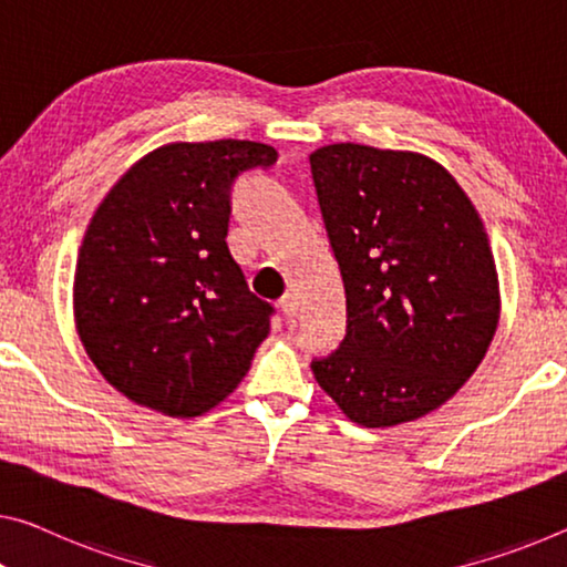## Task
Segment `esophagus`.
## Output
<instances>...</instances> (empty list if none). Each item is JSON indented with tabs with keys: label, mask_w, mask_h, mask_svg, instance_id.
I'll return each mask as SVG.
<instances>
[{
	"label": "esophagus",
	"mask_w": 567,
	"mask_h": 567,
	"mask_svg": "<svg viewBox=\"0 0 567 567\" xmlns=\"http://www.w3.org/2000/svg\"><path fill=\"white\" fill-rule=\"evenodd\" d=\"M278 307L286 313V317H296V311H299V299H296L293 293H284L281 301H278Z\"/></svg>",
	"instance_id": "34e87169"
}]
</instances>
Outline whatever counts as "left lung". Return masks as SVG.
<instances>
[{"instance_id":"8db88e82","label":"left lung","mask_w":567,"mask_h":567,"mask_svg":"<svg viewBox=\"0 0 567 567\" xmlns=\"http://www.w3.org/2000/svg\"><path fill=\"white\" fill-rule=\"evenodd\" d=\"M309 164L347 293V334L313 378L364 429L415 421L472 378L496 332L482 217L423 154L329 144Z\"/></svg>"}]
</instances>
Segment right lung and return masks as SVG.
Listing matches in <instances>:
<instances>
[{
    "label": "right lung",
    "instance_id": "add662e5",
    "mask_svg": "<svg viewBox=\"0 0 567 567\" xmlns=\"http://www.w3.org/2000/svg\"><path fill=\"white\" fill-rule=\"evenodd\" d=\"M274 146L169 144L136 162L99 205L78 254V337L118 393L193 417L233 393L268 337L274 307L228 250L230 195Z\"/></svg>",
    "mask_w": 567,
    "mask_h": 567
}]
</instances>
